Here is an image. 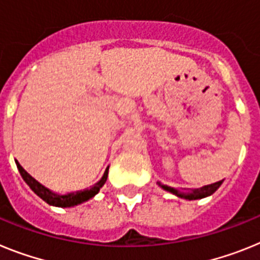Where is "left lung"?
I'll return each mask as SVG.
<instances>
[{"mask_svg":"<svg viewBox=\"0 0 260 260\" xmlns=\"http://www.w3.org/2000/svg\"><path fill=\"white\" fill-rule=\"evenodd\" d=\"M222 182H224V179L218 180V182H216V183L207 184V186H203L200 187V188H192V189H188V188L178 189V188H174V187L159 183V182H157V184L161 187V188H164L165 191L171 192L173 195L178 196V198L186 199V200H198V199L207 198V196H211L212 193L216 192L218 187L222 184Z\"/></svg>","mask_w":260,"mask_h":260,"instance_id":"8db88e82","label":"left lung"}]
</instances>
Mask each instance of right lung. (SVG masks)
Here are the masks:
<instances>
[{
	"label": "right lung",
	"mask_w": 260,
	"mask_h": 260,
	"mask_svg": "<svg viewBox=\"0 0 260 260\" xmlns=\"http://www.w3.org/2000/svg\"><path fill=\"white\" fill-rule=\"evenodd\" d=\"M15 164H17V168L18 170H19L21 177L23 178V180L27 183V186L30 187L36 195L39 196L40 199H43L47 204L53 205V207H61V208H69V207L82 204V203L87 202V200L94 198V196L99 192V189L102 188L103 184L106 183V180H107L108 177V168H110V166H107L105 174H103V177L101 178L94 186L90 187V188L82 189V191H76V192H68L61 195V193L53 192V191H51L49 188H47V187H44L43 184H40L38 180L34 179L30 174L27 173L21 165H19V162L15 161Z\"/></svg>",
	"instance_id": "1"
}]
</instances>
